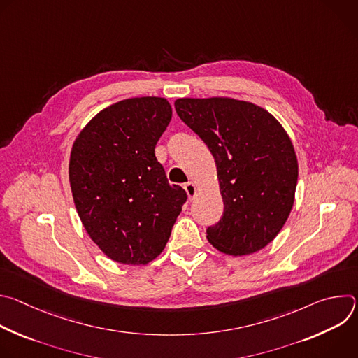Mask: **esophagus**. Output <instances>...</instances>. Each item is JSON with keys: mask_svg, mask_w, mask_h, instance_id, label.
I'll return each mask as SVG.
<instances>
[{"mask_svg": "<svg viewBox=\"0 0 358 358\" xmlns=\"http://www.w3.org/2000/svg\"><path fill=\"white\" fill-rule=\"evenodd\" d=\"M184 188H185V192H187V195H188V198H189V199H192V198L196 195V192H198L196 185H195L194 182H191V181H189V182H187Z\"/></svg>", "mask_w": 358, "mask_h": 358, "instance_id": "esophagus-1", "label": "esophagus"}]
</instances>
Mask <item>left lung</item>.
Returning <instances> with one entry per match:
<instances>
[{"label": "left lung", "instance_id": "left-lung-1", "mask_svg": "<svg viewBox=\"0 0 358 358\" xmlns=\"http://www.w3.org/2000/svg\"><path fill=\"white\" fill-rule=\"evenodd\" d=\"M180 119L214 156L224 199L208 242L243 257L272 242L287 221L297 184V157L283 126L266 109L234 97H181Z\"/></svg>", "mask_w": 358, "mask_h": 358}]
</instances>
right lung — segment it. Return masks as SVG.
<instances>
[{
  "instance_id": "add662e5",
  "label": "right lung",
  "mask_w": 358,
  "mask_h": 358,
  "mask_svg": "<svg viewBox=\"0 0 358 358\" xmlns=\"http://www.w3.org/2000/svg\"><path fill=\"white\" fill-rule=\"evenodd\" d=\"M173 116L164 97L124 99L76 136L69 182L79 218L108 258L147 265L166 248L187 199L170 185L155 147Z\"/></svg>"
}]
</instances>
